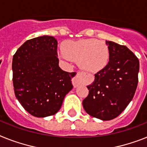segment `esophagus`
Returning a JSON list of instances; mask_svg holds the SVG:
<instances>
[{"label": "esophagus", "instance_id": "obj_1", "mask_svg": "<svg viewBox=\"0 0 147 147\" xmlns=\"http://www.w3.org/2000/svg\"><path fill=\"white\" fill-rule=\"evenodd\" d=\"M81 74L80 72H78L76 74V76L75 77L72 78V79H71V82H72V85H73L74 87H77L78 85L81 84V81H80V77H81Z\"/></svg>", "mask_w": 147, "mask_h": 147}]
</instances>
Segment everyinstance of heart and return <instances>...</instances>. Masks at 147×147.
<instances>
[{
    "label": "heart",
    "mask_w": 147,
    "mask_h": 147,
    "mask_svg": "<svg viewBox=\"0 0 147 147\" xmlns=\"http://www.w3.org/2000/svg\"><path fill=\"white\" fill-rule=\"evenodd\" d=\"M60 57L66 63L78 60L81 69L90 72H96L108 65L110 50L108 45L95 39L69 42L66 49L61 47Z\"/></svg>",
    "instance_id": "heart-1"
}]
</instances>
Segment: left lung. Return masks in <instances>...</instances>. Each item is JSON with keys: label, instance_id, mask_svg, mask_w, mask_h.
Returning <instances> with one entry per match:
<instances>
[{"label": "left lung", "instance_id": "1", "mask_svg": "<svg viewBox=\"0 0 147 147\" xmlns=\"http://www.w3.org/2000/svg\"><path fill=\"white\" fill-rule=\"evenodd\" d=\"M110 50L108 65L95 74L87 86L89 94L83 100L88 114L111 120L120 114L134 97L138 83L139 60L125 45L106 41Z\"/></svg>", "mask_w": 147, "mask_h": 147}]
</instances>
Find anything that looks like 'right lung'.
I'll list each match as a JSON object with an SVG mask.
<instances>
[{"instance_id": "obj_1", "label": "right lung", "mask_w": 147, "mask_h": 147, "mask_svg": "<svg viewBox=\"0 0 147 147\" xmlns=\"http://www.w3.org/2000/svg\"><path fill=\"white\" fill-rule=\"evenodd\" d=\"M57 41L43 36L29 39L13 58V81L16 97L36 117L54 115L71 90L75 72L59 67Z\"/></svg>"}]
</instances>
